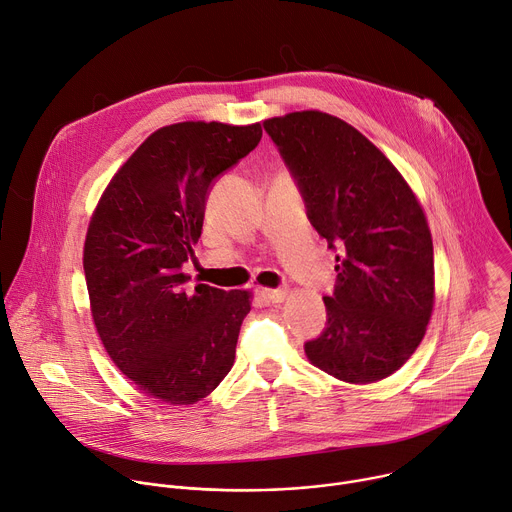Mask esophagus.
Returning a JSON list of instances; mask_svg holds the SVG:
<instances>
[{"instance_id": "34e87169", "label": "esophagus", "mask_w": 512, "mask_h": 512, "mask_svg": "<svg viewBox=\"0 0 512 512\" xmlns=\"http://www.w3.org/2000/svg\"><path fill=\"white\" fill-rule=\"evenodd\" d=\"M261 296H263L267 302H271V304H280V302L286 300L288 290H284V288H277V290H261Z\"/></svg>"}]
</instances>
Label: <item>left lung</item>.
Returning a JSON list of instances; mask_svg holds the SVG:
<instances>
[{"label":"left lung","mask_w":512,"mask_h":512,"mask_svg":"<svg viewBox=\"0 0 512 512\" xmlns=\"http://www.w3.org/2000/svg\"><path fill=\"white\" fill-rule=\"evenodd\" d=\"M263 128L300 185L310 224L337 255L324 296L327 329L304 345L318 369L374 384L421 345L435 304L425 210L392 161L345 120L318 110L267 118Z\"/></svg>","instance_id":"left-lung-1"}]
</instances>
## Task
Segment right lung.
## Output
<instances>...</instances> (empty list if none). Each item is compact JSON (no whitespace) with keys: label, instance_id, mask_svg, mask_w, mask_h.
<instances>
[{"label":"right lung","instance_id":"obj_1","mask_svg":"<svg viewBox=\"0 0 512 512\" xmlns=\"http://www.w3.org/2000/svg\"><path fill=\"white\" fill-rule=\"evenodd\" d=\"M261 124L177 122L114 173L94 214L83 271L91 318L114 365L149 398H206L235 363L251 292L190 280L210 183L261 141Z\"/></svg>","mask_w":512,"mask_h":512}]
</instances>
